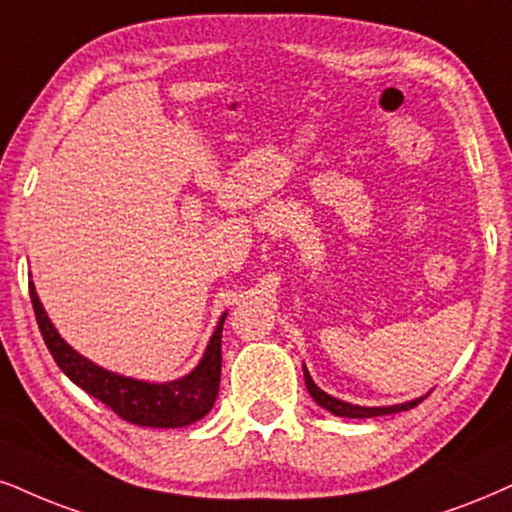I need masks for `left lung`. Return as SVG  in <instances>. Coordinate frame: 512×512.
Listing matches in <instances>:
<instances>
[{
	"label": "left lung",
	"mask_w": 512,
	"mask_h": 512,
	"mask_svg": "<svg viewBox=\"0 0 512 512\" xmlns=\"http://www.w3.org/2000/svg\"><path fill=\"white\" fill-rule=\"evenodd\" d=\"M304 380H306V389L308 394L313 396V401L318 403L320 408L330 410L332 415H339V418H377V415H391V413H401V410H410L415 408L418 403H422L427 399L425 396H418V399L413 401H406V403H396V406H358V403H349V401H342V399H334L332 394H327L318 387V384L313 382L311 372L306 370L304 365Z\"/></svg>",
	"instance_id": "1"
}]
</instances>
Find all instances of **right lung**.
Instances as JSON below:
<instances>
[{
	"label": "right lung",
	"mask_w": 512,
	"mask_h": 512,
	"mask_svg": "<svg viewBox=\"0 0 512 512\" xmlns=\"http://www.w3.org/2000/svg\"><path fill=\"white\" fill-rule=\"evenodd\" d=\"M30 301H33L44 344L54 356L56 365L63 370V375L132 425L159 427V430L187 427L204 418L216 403L220 387V339H223L227 313L220 315L216 330H213L204 349V356L199 358L194 370H189L178 380L149 382L106 370L75 351L56 332L33 282H30Z\"/></svg>",
	"instance_id": "right-lung-1"
}]
</instances>
